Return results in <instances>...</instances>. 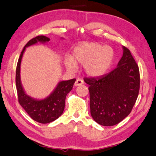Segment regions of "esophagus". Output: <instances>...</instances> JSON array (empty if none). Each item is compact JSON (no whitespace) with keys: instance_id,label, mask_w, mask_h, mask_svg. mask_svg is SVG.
I'll return each mask as SVG.
<instances>
[{"instance_id":"esophagus-1","label":"esophagus","mask_w":156,"mask_h":156,"mask_svg":"<svg viewBox=\"0 0 156 156\" xmlns=\"http://www.w3.org/2000/svg\"><path fill=\"white\" fill-rule=\"evenodd\" d=\"M83 83H84V82H83V80H81V79H77L76 81L75 82L74 85L76 86V87L80 86V85H82V84H83Z\"/></svg>"}]
</instances>
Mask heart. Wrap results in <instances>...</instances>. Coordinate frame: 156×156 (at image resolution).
<instances>
[{"label":"heart","instance_id":"b5f03b06","mask_svg":"<svg viewBox=\"0 0 156 156\" xmlns=\"http://www.w3.org/2000/svg\"><path fill=\"white\" fill-rule=\"evenodd\" d=\"M114 52L110 47L98 43H86L76 47L72 58L67 57L65 64L68 70L74 71L77 64L84 65L86 74L91 77L104 75L112 65Z\"/></svg>","mask_w":156,"mask_h":156}]
</instances>
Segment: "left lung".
I'll return each mask as SVG.
<instances>
[{"label": "left lung", "mask_w": 156, "mask_h": 156, "mask_svg": "<svg viewBox=\"0 0 156 156\" xmlns=\"http://www.w3.org/2000/svg\"><path fill=\"white\" fill-rule=\"evenodd\" d=\"M123 54L115 69L96 78H84L89 84L91 115L102 126H113L131 113L138 96L140 72L131 52Z\"/></svg>", "instance_id": "1"}]
</instances>
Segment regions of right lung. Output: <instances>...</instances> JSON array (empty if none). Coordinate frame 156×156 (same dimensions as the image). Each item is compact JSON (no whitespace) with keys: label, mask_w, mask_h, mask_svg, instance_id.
<instances>
[{"label":"right lung","mask_w":156,"mask_h":156,"mask_svg":"<svg viewBox=\"0 0 156 156\" xmlns=\"http://www.w3.org/2000/svg\"><path fill=\"white\" fill-rule=\"evenodd\" d=\"M61 38L63 39V38ZM49 41L50 38L48 37L38 36L29 41L21 52L16 72V84L18 102L34 120L42 124L51 122L62 114L65 109L66 96L72 90L76 81L75 78L60 81L51 93L43 99L34 98L25 92L20 80V65L25 49L27 47L34 45L38 43L44 44Z\"/></svg>","instance_id":"add662e5"}]
</instances>
